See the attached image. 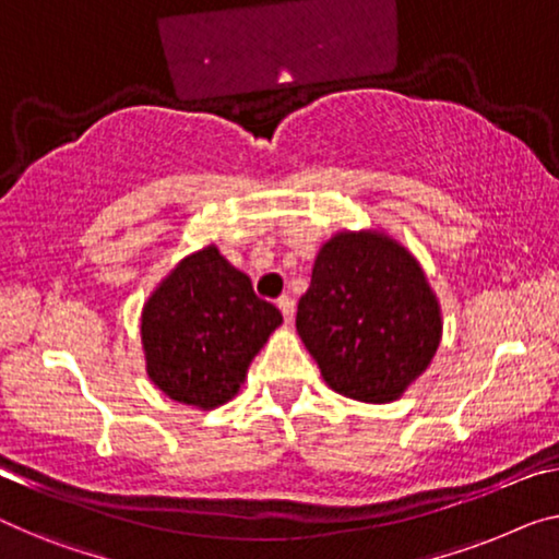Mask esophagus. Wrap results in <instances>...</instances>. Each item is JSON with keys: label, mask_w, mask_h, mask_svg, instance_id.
I'll return each instance as SVG.
<instances>
[{"label": "esophagus", "mask_w": 559, "mask_h": 559, "mask_svg": "<svg viewBox=\"0 0 559 559\" xmlns=\"http://www.w3.org/2000/svg\"><path fill=\"white\" fill-rule=\"evenodd\" d=\"M278 308H281L283 319H286V323L294 321V313H296V304H294V298H290V296H281V298H278Z\"/></svg>", "instance_id": "esophagus-1"}]
</instances>
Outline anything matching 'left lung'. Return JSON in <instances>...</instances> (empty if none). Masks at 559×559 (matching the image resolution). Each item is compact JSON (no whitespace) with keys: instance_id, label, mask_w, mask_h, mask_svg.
Masks as SVG:
<instances>
[{"instance_id":"8db88e82","label":"left lung","mask_w":559,"mask_h":559,"mask_svg":"<svg viewBox=\"0 0 559 559\" xmlns=\"http://www.w3.org/2000/svg\"><path fill=\"white\" fill-rule=\"evenodd\" d=\"M296 331L333 391L386 404L435 359L441 313L404 246L377 230L336 233L316 255Z\"/></svg>"}]
</instances>
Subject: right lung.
Here are the masks:
<instances>
[{"label": "right lung", "instance_id": "1", "mask_svg": "<svg viewBox=\"0 0 559 559\" xmlns=\"http://www.w3.org/2000/svg\"><path fill=\"white\" fill-rule=\"evenodd\" d=\"M283 316L253 294L251 278L207 246L182 258L143 308L147 377L198 409L230 402Z\"/></svg>", "mask_w": 559, "mask_h": 559}]
</instances>
